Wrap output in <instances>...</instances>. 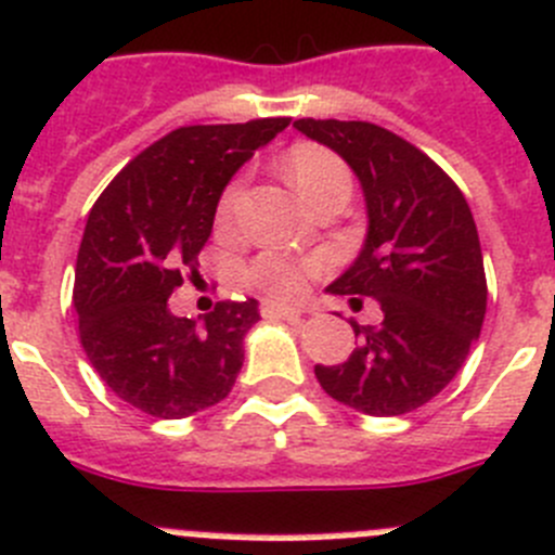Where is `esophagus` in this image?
<instances>
[{
    "label": "esophagus",
    "mask_w": 555,
    "mask_h": 555,
    "mask_svg": "<svg viewBox=\"0 0 555 555\" xmlns=\"http://www.w3.org/2000/svg\"><path fill=\"white\" fill-rule=\"evenodd\" d=\"M260 312L266 314V318H282V320H301L304 318V309L284 307V304H262Z\"/></svg>",
    "instance_id": "1"
}]
</instances>
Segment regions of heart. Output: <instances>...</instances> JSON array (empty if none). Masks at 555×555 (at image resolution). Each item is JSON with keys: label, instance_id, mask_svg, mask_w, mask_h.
Returning <instances> with one entry per match:
<instances>
[{"label": "heart", "instance_id": "b5f03b06", "mask_svg": "<svg viewBox=\"0 0 555 555\" xmlns=\"http://www.w3.org/2000/svg\"><path fill=\"white\" fill-rule=\"evenodd\" d=\"M284 178L293 183V189L304 196L312 199L314 194L325 189V185L336 183V180H350L348 169L336 158L331 150L320 147V144H295L284 158ZM237 202V185L221 194L219 210L216 219L221 227H227L235 214ZM320 271V262L314 260H298L293 254L284 251H262L257 260L248 266L246 276L254 287L260 289L262 295L273 298V301H289L307 289V282Z\"/></svg>", "mask_w": 555, "mask_h": 555}]
</instances>
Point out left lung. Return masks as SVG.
<instances>
[{"label":"left lung","mask_w":555,"mask_h":555,"mask_svg":"<svg viewBox=\"0 0 555 555\" xmlns=\"http://www.w3.org/2000/svg\"><path fill=\"white\" fill-rule=\"evenodd\" d=\"M295 128L348 160L366 202V241L328 293L383 320L353 325L348 361L314 366L320 386L370 416H402L441 395L479 339L488 279L479 232L463 191L429 155L361 120H295Z\"/></svg>","instance_id":"left-lung-1"}]
</instances>
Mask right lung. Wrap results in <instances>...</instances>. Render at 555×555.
I'll return each instance as SVG.
<instances>
[{
  "label": "right lung",
  "instance_id": "add662e5",
  "mask_svg": "<svg viewBox=\"0 0 555 555\" xmlns=\"http://www.w3.org/2000/svg\"><path fill=\"white\" fill-rule=\"evenodd\" d=\"M289 117L185 126L150 144L92 205L76 257L74 307L87 359L128 405L185 418L224 400L243 366L257 301H219L202 323L167 301L194 273L221 191Z\"/></svg>",
  "mask_w": 555,
  "mask_h": 555
}]
</instances>
